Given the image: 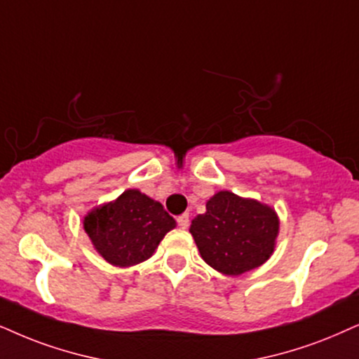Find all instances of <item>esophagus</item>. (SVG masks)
<instances>
[{
	"mask_svg": "<svg viewBox=\"0 0 359 359\" xmlns=\"http://www.w3.org/2000/svg\"><path fill=\"white\" fill-rule=\"evenodd\" d=\"M189 224H190V220H189V213H182V215L177 217V225H179L180 229H187Z\"/></svg>",
	"mask_w": 359,
	"mask_h": 359,
	"instance_id": "34e87169",
	"label": "esophagus"
}]
</instances>
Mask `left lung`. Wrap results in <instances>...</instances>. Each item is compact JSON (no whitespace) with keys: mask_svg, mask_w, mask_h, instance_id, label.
Wrapping results in <instances>:
<instances>
[{"mask_svg":"<svg viewBox=\"0 0 359 359\" xmlns=\"http://www.w3.org/2000/svg\"><path fill=\"white\" fill-rule=\"evenodd\" d=\"M278 225L273 208L224 190L207 202L205 213L192 220L190 233L212 269L242 275L269 260Z\"/></svg>","mask_w":359,"mask_h":359,"instance_id":"8db88e82","label":"left lung"}]
</instances>
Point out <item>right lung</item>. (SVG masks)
<instances>
[{
    "mask_svg": "<svg viewBox=\"0 0 359 359\" xmlns=\"http://www.w3.org/2000/svg\"><path fill=\"white\" fill-rule=\"evenodd\" d=\"M175 220L158 203L139 190H126L119 198L94 208L84 219V230L104 260L130 266L156 252Z\"/></svg>",
    "mask_w": 359,
    "mask_h": 359,
    "instance_id": "obj_1",
    "label": "right lung"
}]
</instances>
